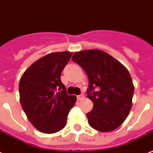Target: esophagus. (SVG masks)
<instances>
[{
    "label": "esophagus",
    "mask_w": 153,
    "mask_h": 153,
    "mask_svg": "<svg viewBox=\"0 0 153 153\" xmlns=\"http://www.w3.org/2000/svg\"><path fill=\"white\" fill-rule=\"evenodd\" d=\"M84 94H79V95L77 96V98H78V100H82V99H83L84 98Z\"/></svg>",
    "instance_id": "34e87169"
}]
</instances>
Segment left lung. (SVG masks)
I'll return each mask as SVG.
<instances>
[{"mask_svg": "<svg viewBox=\"0 0 153 153\" xmlns=\"http://www.w3.org/2000/svg\"><path fill=\"white\" fill-rule=\"evenodd\" d=\"M72 60L87 74V98L94 103L86 114L90 126L100 132L118 128L132 107L134 86L129 72L121 62L100 50L75 52Z\"/></svg>", "mask_w": 153, "mask_h": 153, "instance_id": "1", "label": "left lung"}]
</instances>
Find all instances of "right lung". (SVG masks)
I'll use <instances>...</instances> for the list:
<instances>
[{"label":"right lung","instance_id":"1","mask_svg":"<svg viewBox=\"0 0 153 153\" xmlns=\"http://www.w3.org/2000/svg\"><path fill=\"white\" fill-rule=\"evenodd\" d=\"M71 55L69 51L45 55L31 65L20 79L21 106L31 123L42 133H57L64 128L75 104L76 96L67 94L60 79Z\"/></svg>","mask_w":153,"mask_h":153}]
</instances>
